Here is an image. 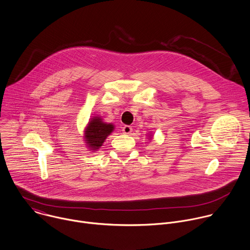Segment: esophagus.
<instances>
[{
	"mask_svg": "<svg viewBox=\"0 0 250 250\" xmlns=\"http://www.w3.org/2000/svg\"><path fill=\"white\" fill-rule=\"evenodd\" d=\"M123 132H124L125 134H130V133L132 132V127L129 126V125H125V126L123 127Z\"/></svg>",
	"mask_w": 250,
	"mask_h": 250,
	"instance_id": "34e87169",
	"label": "esophagus"
}]
</instances>
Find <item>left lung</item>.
<instances>
[{"mask_svg": "<svg viewBox=\"0 0 250 250\" xmlns=\"http://www.w3.org/2000/svg\"><path fill=\"white\" fill-rule=\"evenodd\" d=\"M148 137H149L148 139L150 140V139H152V138H153V135H152V134H148Z\"/></svg>", "mask_w": 250, "mask_h": 250, "instance_id": "left-lung-1", "label": "left lung"}]
</instances>
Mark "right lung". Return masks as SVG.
I'll return each mask as SVG.
<instances>
[{"label":"right lung","mask_w":250,"mask_h":250,"mask_svg":"<svg viewBox=\"0 0 250 250\" xmlns=\"http://www.w3.org/2000/svg\"><path fill=\"white\" fill-rule=\"evenodd\" d=\"M115 125L103 122L100 116L92 117L84 128V142L88 151H97L105 142L106 138L114 131Z\"/></svg>","instance_id":"add662e5"}]
</instances>
